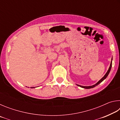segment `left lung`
Instances as JSON below:
<instances>
[{
	"instance_id": "obj_1",
	"label": "left lung",
	"mask_w": 120,
	"mask_h": 120,
	"mask_svg": "<svg viewBox=\"0 0 120 120\" xmlns=\"http://www.w3.org/2000/svg\"><path fill=\"white\" fill-rule=\"evenodd\" d=\"M111 67H112V61L111 62L110 66H109V70H108V71H107V72L106 73V74H105V75H104V76L103 77V78H101L100 80L98 81V82H97L96 83V84H95V85H93V86H80V85H78V86H80V87H82V88H86V89H90V88H94V87H95L96 86H97V85H98L99 84H100V83H101V82H102L106 78V77H107V76H108V75L109 74V72H110V70H111Z\"/></svg>"
}]
</instances>
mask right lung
<instances>
[{"mask_svg":"<svg viewBox=\"0 0 120 120\" xmlns=\"http://www.w3.org/2000/svg\"><path fill=\"white\" fill-rule=\"evenodd\" d=\"M31 88H34V87H31Z\"/></svg>","mask_w":120,"mask_h":120,"instance_id":"obj_1","label":"right lung"}]
</instances>
